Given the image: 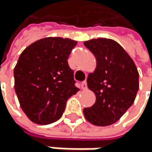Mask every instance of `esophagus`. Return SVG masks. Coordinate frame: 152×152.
I'll return each mask as SVG.
<instances>
[{"instance_id":"1","label":"esophagus","mask_w":152,"mask_h":152,"mask_svg":"<svg viewBox=\"0 0 152 152\" xmlns=\"http://www.w3.org/2000/svg\"><path fill=\"white\" fill-rule=\"evenodd\" d=\"M81 86H82V88H83V89H86V88H87L86 81H84V82H82V84H81Z\"/></svg>"}]
</instances>
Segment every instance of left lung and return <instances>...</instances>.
Listing matches in <instances>:
<instances>
[{
	"label": "left lung",
	"mask_w": 152,
	"mask_h": 152,
	"mask_svg": "<svg viewBox=\"0 0 152 152\" xmlns=\"http://www.w3.org/2000/svg\"><path fill=\"white\" fill-rule=\"evenodd\" d=\"M96 59V67L87 77V86L96 95V102L84 108L87 121L96 126L117 122L133 104L139 90V72L131 57L112 39L86 41Z\"/></svg>",
	"instance_id": "1"
}]
</instances>
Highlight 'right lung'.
Masks as SVG:
<instances>
[{
    "label": "right lung",
    "instance_id": "obj_1",
    "mask_svg": "<svg viewBox=\"0 0 152 152\" xmlns=\"http://www.w3.org/2000/svg\"><path fill=\"white\" fill-rule=\"evenodd\" d=\"M77 42L46 37L26 47L14 67V89L23 111L31 121L46 125L58 120L75 86L68 56Z\"/></svg>",
    "mask_w": 152,
    "mask_h": 152
}]
</instances>
